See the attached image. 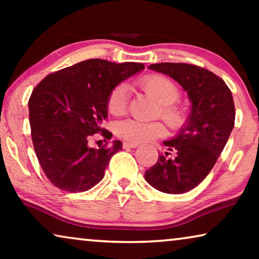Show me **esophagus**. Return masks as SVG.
<instances>
[{"label":"esophagus","instance_id":"obj_1","mask_svg":"<svg viewBox=\"0 0 259 259\" xmlns=\"http://www.w3.org/2000/svg\"><path fill=\"white\" fill-rule=\"evenodd\" d=\"M138 145H139V144H136V143H128V141H123V143H122V146H123V148H134V147H137Z\"/></svg>","mask_w":259,"mask_h":259}]
</instances>
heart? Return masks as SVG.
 <instances>
[{"mask_svg":"<svg viewBox=\"0 0 259 259\" xmlns=\"http://www.w3.org/2000/svg\"><path fill=\"white\" fill-rule=\"evenodd\" d=\"M137 86L158 101L154 115L160 116L171 128H179L185 122V111L178 100L182 91L178 84L161 74H148L136 81ZM130 92L123 82L116 83L107 97V109L113 115H122L128 105ZM115 134L128 143H145L165 136L166 128L159 120L139 121L136 119L120 120L114 126Z\"/></svg>","mask_w":259,"mask_h":259,"instance_id":"heart-1","label":"heart"}]
</instances>
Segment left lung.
<instances>
[{"label":"left lung","instance_id":"8db88e82","mask_svg":"<svg viewBox=\"0 0 259 259\" xmlns=\"http://www.w3.org/2000/svg\"><path fill=\"white\" fill-rule=\"evenodd\" d=\"M148 68L182 84L192 112L178 136L164 141L168 152L159 154L145 178L161 192L185 193L206 178L228 143L236 116L231 91L222 77L200 66L164 62Z\"/></svg>","mask_w":259,"mask_h":259}]
</instances>
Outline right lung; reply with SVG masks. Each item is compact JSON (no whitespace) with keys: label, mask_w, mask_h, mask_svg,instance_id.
<instances>
[{"label":"right lung","mask_w":259,"mask_h":259,"mask_svg":"<svg viewBox=\"0 0 259 259\" xmlns=\"http://www.w3.org/2000/svg\"><path fill=\"white\" fill-rule=\"evenodd\" d=\"M144 69L143 63L91 59L48 74L31 93L29 122L34 150L49 182L66 192L88 191L104 178L121 141L88 146L107 118V97L116 83ZM111 138V137H109ZM106 141V140H105Z\"/></svg>","instance_id":"1"}]
</instances>
